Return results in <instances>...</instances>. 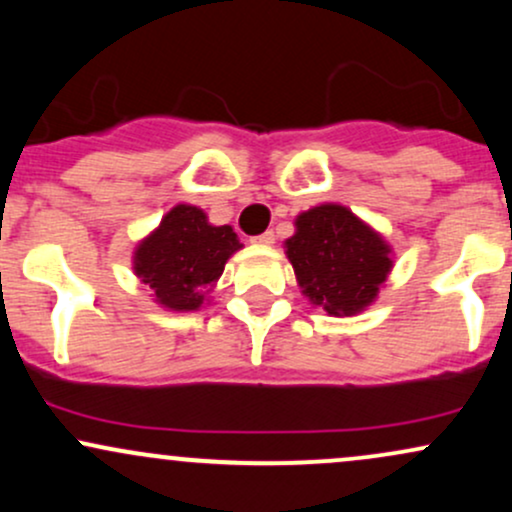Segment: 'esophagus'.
<instances>
[{
    "label": "esophagus",
    "instance_id": "34e87169",
    "mask_svg": "<svg viewBox=\"0 0 512 512\" xmlns=\"http://www.w3.org/2000/svg\"><path fill=\"white\" fill-rule=\"evenodd\" d=\"M255 240V243H260V245H272L274 240H276V236H274V231H264L262 236H257V238H252Z\"/></svg>",
    "mask_w": 512,
    "mask_h": 512
}]
</instances>
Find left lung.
<instances>
[{
    "mask_svg": "<svg viewBox=\"0 0 512 512\" xmlns=\"http://www.w3.org/2000/svg\"><path fill=\"white\" fill-rule=\"evenodd\" d=\"M286 255L305 296L330 315L361 313L392 267L385 240L339 204L298 216Z\"/></svg>",
    "mask_w": 512,
    "mask_h": 512,
    "instance_id": "obj_1",
    "label": "left lung"
}]
</instances>
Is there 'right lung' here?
I'll list each match as a JSON object with an SVG mask.
<instances>
[{
    "mask_svg": "<svg viewBox=\"0 0 512 512\" xmlns=\"http://www.w3.org/2000/svg\"><path fill=\"white\" fill-rule=\"evenodd\" d=\"M240 248L243 245L231 226H211L202 209L178 204L139 243L134 272L161 305L197 310L204 303V289L214 286L228 257Z\"/></svg>",
    "mask_w": 512,
    "mask_h": 512,
    "instance_id": "obj_1",
    "label": "right lung"
}]
</instances>
